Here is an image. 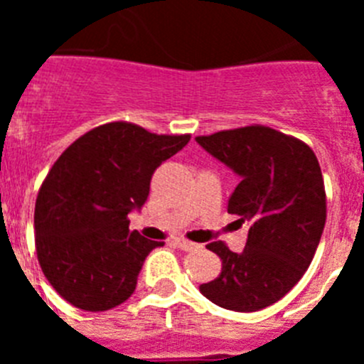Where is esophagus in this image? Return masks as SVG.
Instances as JSON below:
<instances>
[{
  "label": "esophagus",
  "instance_id": "esophagus-1",
  "mask_svg": "<svg viewBox=\"0 0 364 364\" xmlns=\"http://www.w3.org/2000/svg\"><path fill=\"white\" fill-rule=\"evenodd\" d=\"M175 244L180 247V250H184V252H195V250H202V247H204L202 244L189 242V240L186 239H176Z\"/></svg>",
  "mask_w": 364,
  "mask_h": 364
}]
</instances>
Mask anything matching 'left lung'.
Returning <instances> with one entry per match:
<instances>
[{
  "instance_id": "1",
  "label": "left lung",
  "mask_w": 364,
  "mask_h": 364,
  "mask_svg": "<svg viewBox=\"0 0 364 364\" xmlns=\"http://www.w3.org/2000/svg\"><path fill=\"white\" fill-rule=\"evenodd\" d=\"M195 140L239 176L228 213L250 224L240 253L222 240L205 246L220 257L222 272L200 291L226 310H262L297 284L319 246L326 193L317 156L297 138L264 125Z\"/></svg>"
}]
</instances>
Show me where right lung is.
<instances>
[{
	"mask_svg": "<svg viewBox=\"0 0 364 364\" xmlns=\"http://www.w3.org/2000/svg\"><path fill=\"white\" fill-rule=\"evenodd\" d=\"M189 138L111 122L54 162L36 198V253L47 281L73 306L105 311L133 295L144 260L164 244L131 231L127 215L142 210L156 167Z\"/></svg>",
	"mask_w": 364,
	"mask_h": 364,
	"instance_id": "add662e5",
	"label": "right lung"
}]
</instances>
